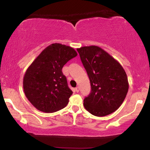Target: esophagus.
I'll return each instance as SVG.
<instances>
[{"label":"esophagus","instance_id":"obj_1","mask_svg":"<svg viewBox=\"0 0 150 150\" xmlns=\"http://www.w3.org/2000/svg\"><path fill=\"white\" fill-rule=\"evenodd\" d=\"M75 91H76L77 92H80V87H77L76 88H75Z\"/></svg>","mask_w":150,"mask_h":150}]
</instances>
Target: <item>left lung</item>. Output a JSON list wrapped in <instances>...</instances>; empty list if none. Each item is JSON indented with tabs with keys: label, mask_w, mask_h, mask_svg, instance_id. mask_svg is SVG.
I'll return each instance as SVG.
<instances>
[{
	"label": "left lung",
	"mask_w": 150,
	"mask_h": 150,
	"mask_svg": "<svg viewBox=\"0 0 150 150\" xmlns=\"http://www.w3.org/2000/svg\"><path fill=\"white\" fill-rule=\"evenodd\" d=\"M88 75L91 92L84 106L96 116H105L116 111L128 93V77L121 65L97 46L77 49Z\"/></svg>",
	"instance_id": "obj_1"
}]
</instances>
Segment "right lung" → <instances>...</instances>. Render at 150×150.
I'll list each match as a JSON object with an SVG mask.
<instances>
[{"instance_id":"1","label":"right lung","mask_w":150,"mask_h":150,"mask_svg":"<svg viewBox=\"0 0 150 150\" xmlns=\"http://www.w3.org/2000/svg\"><path fill=\"white\" fill-rule=\"evenodd\" d=\"M77 55L73 48L55 43L43 50L26 70L24 92L39 111L53 113L67 106L73 92L62 68Z\"/></svg>"}]
</instances>
